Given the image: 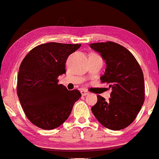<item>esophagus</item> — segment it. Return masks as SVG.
Returning <instances> with one entry per match:
<instances>
[{
	"mask_svg": "<svg viewBox=\"0 0 159 159\" xmlns=\"http://www.w3.org/2000/svg\"><path fill=\"white\" fill-rule=\"evenodd\" d=\"M81 95H83V96H86V95L89 94V92H88V91H86V90L83 89L81 91Z\"/></svg>",
	"mask_w": 159,
	"mask_h": 159,
	"instance_id": "obj_1",
	"label": "esophagus"
}]
</instances>
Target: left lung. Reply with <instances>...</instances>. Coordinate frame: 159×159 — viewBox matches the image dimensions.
<instances>
[{
	"instance_id": "left-lung-1",
	"label": "left lung",
	"mask_w": 159,
	"mask_h": 159,
	"mask_svg": "<svg viewBox=\"0 0 159 159\" xmlns=\"http://www.w3.org/2000/svg\"><path fill=\"white\" fill-rule=\"evenodd\" d=\"M106 61L102 83L112 88L109 101L98 95V102L91 107L93 114L104 127L120 130L136 119L145 101L143 71L133 55L113 42L89 44Z\"/></svg>"
}]
</instances>
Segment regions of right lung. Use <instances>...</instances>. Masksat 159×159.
<instances>
[{"label":"right lung","mask_w":159,"mask_h":159,"mask_svg":"<svg viewBox=\"0 0 159 159\" xmlns=\"http://www.w3.org/2000/svg\"><path fill=\"white\" fill-rule=\"evenodd\" d=\"M81 44L48 43L39 45L23 58L17 76V95L26 117L43 129H53L68 119L81 98L78 90L58 84L68 56Z\"/></svg>","instance_id":"add662e5"}]
</instances>
